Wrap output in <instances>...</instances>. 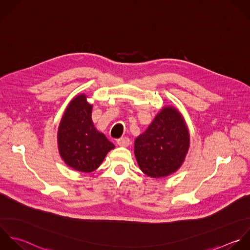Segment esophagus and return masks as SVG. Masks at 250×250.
Returning a JSON list of instances; mask_svg holds the SVG:
<instances>
[{
  "label": "esophagus",
  "instance_id": "1",
  "mask_svg": "<svg viewBox=\"0 0 250 250\" xmlns=\"http://www.w3.org/2000/svg\"><path fill=\"white\" fill-rule=\"evenodd\" d=\"M117 143L119 146H122V147H126L129 145V138L125 136V137H122L120 139L117 140Z\"/></svg>",
  "mask_w": 250,
  "mask_h": 250
}]
</instances>
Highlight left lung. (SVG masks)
Wrapping results in <instances>:
<instances>
[{
	"label": "left lung",
	"mask_w": 250,
	"mask_h": 250,
	"mask_svg": "<svg viewBox=\"0 0 250 250\" xmlns=\"http://www.w3.org/2000/svg\"><path fill=\"white\" fill-rule=\"evenodd\" d=\"M190 148L187 124L173 106H164L147 129L134 140L137 164L147 176L164 178L183 165Z\"/></svg>",
	"instance_id": "obj_1"
}]
</instances>
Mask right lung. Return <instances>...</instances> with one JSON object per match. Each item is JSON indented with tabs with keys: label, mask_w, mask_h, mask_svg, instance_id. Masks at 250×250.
I'll use <instances>...</instances> for the list:
<instances>
[{
	"label": "right lung",
	"mask_w": 250,
	"mask_h": 250,
	"mask_svg": "<svg viewBox=\"0 0 250 250\" xmlns=\"http://www.w3.org/2000/svg\"><path fill=\"white\" fill-rule=\"evenodd\" d=\"M92 104L84 93L75 96L66 107L57 131L58 152L64 163L80 172L99 167L107 154L115 148L98 131L91 119Z\"/></svg>",
	"instance_id": "add662e5"
}]
</instances>
